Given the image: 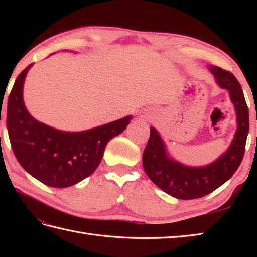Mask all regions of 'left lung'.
<instances>
[{
	"label": "left lung",
	"mask_w": 257,
	"mask_h": 257,
	"mask_svg": "<svg viewBox=\"0 0 257 257\" xmlns=\"http://www.w3.org/2000/svg\"><path fill=\"white\" fill-rule=\"evenodd\" d=\"M209 68L216 84L228 91L236 112L237 129L227 150L210 165L185 166L170 157L159 133L150 127V137L143 155L145 172L151 181L180 200L199 199L220 188L237 170L245 152L249 120L242 87L232 73L213 65Z\"/></svg>",
	"instance_id": "1"
}]
</instances>
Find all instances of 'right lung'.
<instances>
[{
	"mask_svg": "<svg viewBox=\"0 0 257 257\" xmlns=\"http://www.w3.org/2000/svg\"><path fill=\"white\" fill-rule=\"evenodd\" d=\"M29 65L18 78L8 100L7 125L11 146L20 165L38 181L52 188H67L94 172L109 140L127 128L133 116L85 132L69 133L50 127L27 111L23 87Z\"/></svg>",
	"mask_w": 257,
	"mask_h": 257,
	"instance_id": "add662e5",
	"label": "right lung"
}]
</instances>
